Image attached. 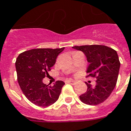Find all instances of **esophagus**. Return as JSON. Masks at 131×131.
<instances>
[{
  "label": "esophagus",
  "mask_w": 131,
  "mask_h": 131,
  "mask_svg": "<svg viewBox=\"0 0 131 131\" xmlns=\"http://www.w3.org/2000/svg\"><path fill=\"white\" fill-rule=\"evenodd\" d=\"M66 83L71 84V85H75L76 83V82L75 81H73V80H67V81H66Z\"/></svg>",
  "instance_id": "1"
}]
</instances>
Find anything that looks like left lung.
I'll use <instances>...</instances> for the list:
<instances>
[{"mask_svg": "<svg viewBox=\"0 0 131 131\" xmlns=\"http://www.w3.org/2000/svg\"><path fill=\"white\" fill-rule=\"evenodd\" d=\"M85 53L90 64L86 78H95L96 86L86 83L88 89L80 96L81 101L89 105L103 103L110 96L118 80L120 62L116 50L103 45L73 46Z\"/></svg>", "mask_w": 131, "mask_h": 131, "instance_id": "8db88e82", "label": "left lung"}]
</instances>
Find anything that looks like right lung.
<instances>
[{
    "label": "right lung",
    "instance_id": "right-lung-1",
    "mask_svg": "<svg viewBox=\"0 0 131 131\" xmlns=\"http://www.w3.org/2000/svg\"><path fill=\"white\" fill-rule=\"evenodd\" d=\"M64 49H30L17 58L15 68L19 87L26 97L35 105L47 107L58 99L64 83L56 81L53 86H47L43 80L49 75L48 71H51L56 58Z\"/></svg>",
    "mask_w": 131,
    "mask_h": 131
}]
</instances>
